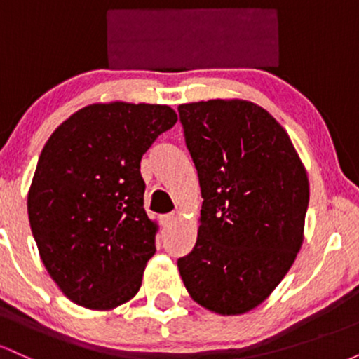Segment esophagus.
<instances>
[{
  "mask_svg": "<svg viewBox=\"0 0 359 359\" xmlns=\"http://www.w3.org/2000/svg\"><path fill=\"white\" fill-rule=\"evenodd\" d=\"M175 221H177V214L175 212H168V214H163V216H160V222H162L163 226L174 224Z\"/></svg>",
  "mask_w": 359,
  "mask_h": 359,
  "instance_id": "1",
  "label": "esophagus"
}]
</instances>
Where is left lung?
<instances>
[{
  "label": "left lung",
  "mask_w": 359,
  "mask_h": 359,
  "mask_svg": "<svg viewBox=\"0 0 359 359\" xmlns=\"http://www.w3.org/2000/svg\"><path fill=\"white\" fill-rule=\"evenodd\" d=\"M199 175L196 246L177 262L189 295L221 316L253 311L285 277L304 243L306 167L283 126L246 100L179 106Z\"/></svg>",
  "instance_id": "obj_1"
}]
</instances>
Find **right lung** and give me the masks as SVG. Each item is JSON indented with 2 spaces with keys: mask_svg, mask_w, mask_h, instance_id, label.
<instances>
[{
  "mask_svg": "<svg viewBox=\"0 0 359 359\" xmlns=\"http://www.w3.org/2000/svg\"><path fill=\"white\" fill-rule=\"evenodd\" d=\"M177 123L167 104L94 102L57 126L28 189V219L62 294L90 311L130 302L155 255L142 156Z\"/></svg>",
  "mask_w": 359,
  "mask_h": 359,
  "instance_id": "add662e5",
  "label": "right lung"
}]
</instances>
